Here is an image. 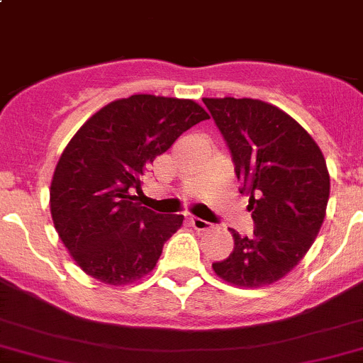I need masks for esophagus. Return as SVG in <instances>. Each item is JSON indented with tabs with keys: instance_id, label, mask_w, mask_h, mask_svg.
I'll return each mask as SVG.
<instances>
[{
	"instance_id": "esophagus-1",
	"label": "esophagus",
	"mask_w": 363,
	"mask_h": 363,
	"mask_svg": "<svg viewBox=\"0 0 363 363\" xmlns=\"http://www.w3.org/2000/svg\"><path fill=\"white\" fill-rule=\"evenodd\" d=\"M189 225L195 230H207V228H211V225L206 220H200V218H189Z\"/></svg>"
}]
</instances>
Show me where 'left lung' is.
<instances>
[{
  "label": "left lung",
  "instance_id": "left-lung-1",
  "mask_svg": "<svg viewBox=\"0 0 363 363\" xmlns=\"http://www.w3.org/2000/svg\"><path fill=\"white\" fill-rule=\"evenodd\" d=\"M223 135L239 191L250 199L253 234L234 238V250L213 264L235 287L279 282L298 266L315 241L326 214L330 174L311 135L280 108L259 99L203 97Z\"/></svg>",
  "mask_w": 363,
  "mask_h": 363
}]
</instances>
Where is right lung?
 Here are the masks:
<instances>
[{
  "instance_id": "obj_1",
  "label": "right lung",
  "mask_w": 363,
  "mask_h": 363,
  "mask_svg": "<svg viewBox=\"0 0 363 363\" xmlns=\"http://www.w3.org/2000/svg\"><path fill=\"white\" fill-rule=\"evenodd\" d=\"M209 115L191 99L136 94L88 118L63 149L49 188L60 239L77 266L108 286L149 275L184 216L140 203L147 167Z\"/></svg>"
}]
</instances>
